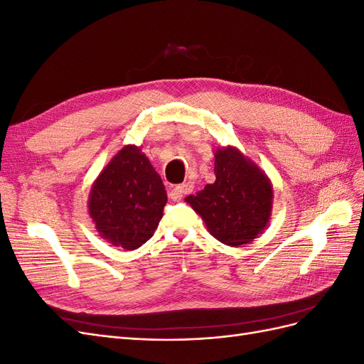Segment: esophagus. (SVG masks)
<instances>
[{"label":"esophagus","instance_id":"obj_1","mask_svg":"<svg viewBox=\"0 0 364 364\" xmlns=\"http://www.w3.org/2000/svg\"><path fill=\"white\" fill-rule=\"evenodd\" d=\"M193 188H194V183L193 182H183L182 185L174 186V188L170 191L168 196H170L171 200L178 202V200L182 199L183 194H190L193 191Z\"/></svg>","mask_w":364,"mask_h":364}]
</instances>
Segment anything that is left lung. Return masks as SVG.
<instances>
[{
    "mask_svg": "<svg viewBox=\"0 0 364 364\" xmlns=\"http://www.w3.org/2000/svg\"><path fill=\"white\" fill-rule=\"evenodd\" d=\"M215 182L185 197L202 217L208 232L226 246L255 240L270 222L273 186L269 176L237 147L214 150Z\"/></svg>",
    "mask_w": 364,
    "mask_h": 364,
    "instance_id": "1",
    "label": "left lung"
}]
</instances>
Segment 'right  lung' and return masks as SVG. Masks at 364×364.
Masks as SVG:
<instances>
[{
    "label": "right lung",
    "mask_w": 364,
    "mask_h": 364,
    "mask_svg": "<svg viewBox=\"0 0 364 364\" xmlns=\"http://www.w3.org/2000/svg\"><path fill=\"white\" fill-rule=\"evenodd\" d=\"M165 203L161 176L141 147L129 144L97 176L87 197V213L103 240L134 250L155 234Z\"/></svg>",
    "instance_id": "add662e5"
}]
</instances>
